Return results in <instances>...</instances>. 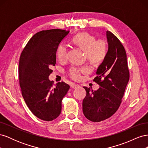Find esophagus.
<instances>
[{
  "instance_id": "34e87169",
  "label": "esophagus",
  "mask_w": 148,
  "mask_h": 148,
  "mask_svg": "<svg viewBox=\"0 0 148 148\" xmlns=\"http://www.w3.org/2000/svg\"><path fill=\"white\" fill-rule=\"evenodd\" d=\"M70 86H71V88H72V89H77V88H78L79 86L78 84H76L72 83V84H71L70 85Z\"/></svg>"
}]
</instances>
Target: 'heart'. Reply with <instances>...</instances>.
<instances>
[{
  "label": "heart",
  "instance_id": "1",
  "mask_svg": "<svg viewBox=\"0 0 148 148\" xmlns=\"http://www.w3.org/2000/svg\"><path fill=\"white\" fill-rule=\"evenodd\" d=\"M75 46L84 52L85 57L88 63L93 66H99L106 59L108 51V45L104 39H96L95 36L88 32H80L76 34L71 39ZM57 58L60 62H64L67 57V50L63 45H60L57 49ZM88 73L84 67L69 70V77L73 80H79L82 73Z\"/></svg>",
  "mask_w": 148,
  "mask_h": 148
}]
</instances>
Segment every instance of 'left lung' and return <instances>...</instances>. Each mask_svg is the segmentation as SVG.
Here are the masks:
<instances>
[{
  "mask_svg": "<svg viewBox=\"0 0 148 148\" xmlns=\"http://www.w3.org/2000/svg\"><path fill=\"white\" fill-rule=\"evenodd\" d=\"M109 49L105 60L97 70L93 79L100 86L96 91L83 87L86 95L83 112L87 119L99 122L113 115L120 106L130 78L127 53L120 40L107 31Z\"/></svg>",
  "mask_w": 148,
  "mask_h": 148,
  "instance_id": "obj_1",
  "label": "left lung"
}]
</instances>
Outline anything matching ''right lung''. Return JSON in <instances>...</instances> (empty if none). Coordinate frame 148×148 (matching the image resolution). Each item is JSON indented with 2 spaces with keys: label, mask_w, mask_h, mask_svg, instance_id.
Wrapping results in <instances>:
<instances>
[{
  "label": "right lung",
  "mask_w": 148,
  "mask_h": 148,
  "mask_svg": "<svg viewBox=\"0 0 148 148\" xmlns=\"http://www.w3.org/2000/svg\"><path fill=\"white\" fill-rule=\"evenodd\" d=\"M69 33V31L60 29L39 31L29 40L20 55L21 95L31 112L44 121L59 117L62 101L70 88L64 82L53 85L49 79L51 67L56 64L57 49Z\"/></svg>",
  "instance_id": "1"
}]
</instances>
